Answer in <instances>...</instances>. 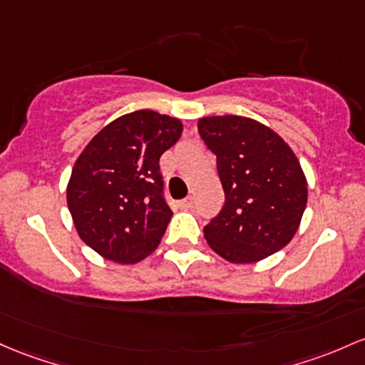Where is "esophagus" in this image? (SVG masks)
<instances>
[{"mask_svg":"<svg viewBox=\"0 0 365 365\" xmlns=\"http://www.w3.org/2000/svg\"><path fill=\"white\" fill-rule=\"evenodd\" d=\"M180 207H182V210H192V207H194V197L183 199V201L180 202Z\"/></svg>","mask_w":365,"mask_h":365,"instance_id":"34e87169","label":"esophagus"}]
</instances>
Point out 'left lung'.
Masks as SVG:
<instances>
[{
	"label": "left lung",
	"instance_id": "left-lung-1",
	"mask_svg": "<svg viewBox=\"0 0 365 365\" xmlns=\"http://www.w3.org/2000/svg\"><path fill=\"white\" fill-rule=\"evenodd\" d=\"M216 155L225 204L204 227L216 255L256 263L289 244L305 213L308 185L291 147L265 124L242 115H207L197 123Z\"/></svg>",
	"mask_w": 365,
	"mask_h": 365
}]
</instances>
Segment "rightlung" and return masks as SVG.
<instances>
[{
    "label": "right lung",
    "mask_w": 365,
    "mask_h": 365,
    "mask_svg": "<svg viewBox=\"0 0 365 365\" xmlns=\"http://www.w3.org/2000/svg\"><path fill=\"white\" fill-rule=\"evenodd\" d=\"M182 131L180 119L135 110L100 130L76 159L67 206L81 241L100 256L133 265L159 246L173 216L159 158Z\"/></svg>",
    "instance_id": "1"
}]
</instances>
